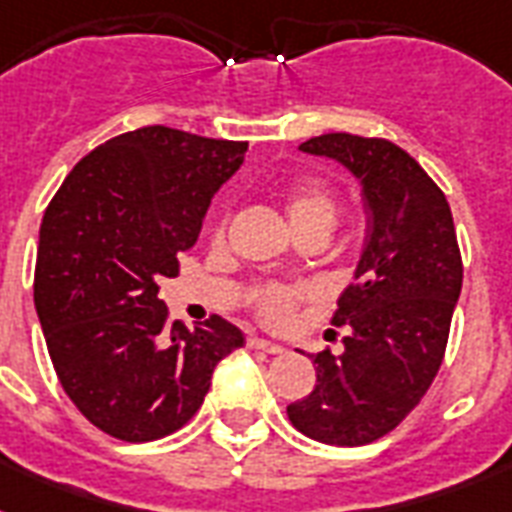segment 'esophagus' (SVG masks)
<instances>
[{"instance_id": "1", "label": "esophagus", "mask_w": 512, "mask_h": 512, "mask_svg": "<svg viewBox=\"0 0 512 512\" xmlns=\"http://www.w3.org/2000/svg\"><path fill=\"white\" fill-rule=\"evenodd\" d=\"M247 345L252 350H263V353H271V356H279L281 350H284L281 345H276V342H271V340H263V337H249Z\"/></svg>"}]
</instances>
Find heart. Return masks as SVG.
<instances>
[{
    "label": "heart",
    "instance_id": "1",
    "mask_svg": "<svg viewBox=\"0 0 512 512\" xmlns=\"http://www.w3.org/2000/svg\"><path fill=\"white\" fill-rule=\"evenodd\" d=\"M337 215L335 196L324 183L305 180L295 185L287 196V217L292 228L305 223H327L332 228ZM215 236H223V228H217ZM300 297H305V289L297 287H265L257 292V313L268 324H284L289 321Z\"/></svg>",
    "mask_w": 512,
    "mask_h": 512
}]
</instances>
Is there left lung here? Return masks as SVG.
<instances>
[{"label": "left lung", "instance_id": "1", "mask_svg": "<svg viewBox=\"0 0 512 512\" xmlns=\"http://www.w3.org/2000/svg\"><path fill=\"white\" fill-rule=\"evenodd\" d=\"M300 151L356 177L369 233L332 316L345 327V350L313 353L316 388L287 414L313 441L364 446L420 404L444 361L462 292L452 209L428 172L388 140L329 132Z\"/></svg>", "mask_w": 512, "mask_h": 512}]
</instances>
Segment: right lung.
Wrapping results in <instances>:
<instances>
[{
	"mask_svg": "<svg viewBox=\"0 0 512 512\" xmlns=\"http://www.w3.org/2000/svg\"><path fill=\"white\" fill-rule=\"evenodd\" d=\"M244 154L247 143L162 124L124 132L84 156L44 212L36 316L63 390L108 436L143 444L183 428L244 345L220 316L170 324L156 297Z\"/></svg>",
	"mask_w": 512,
	"mask_h": 512,
	"instance_id": "right-lung-1",
	"label": "right lung"
}]
</instances>
